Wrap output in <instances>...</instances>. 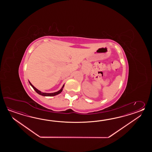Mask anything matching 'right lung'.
Masks as SVG:
<instances>
[{
  "instance_id": "right-lung-1",
  "label": "right lung",
  "mask_w": 152,
  "mask_h": 152,
  "mask_svg": "<svg viewBox=\"0 0 152 152\" xmlns=\"http://www.w3.org/2000/svg\"><path fill=\"white\" fill-rule=\"evenodd\" d=\"M29 83L30 84V85L32 86V88H34V90L37 93V94H40V95H42V96H49V97H52V96H56V95H57V94H60L61 92H62V91L63 90V87H64V85H63V86L61 88V89L60 90L58 91V92H54V93H50V94H48V93H43V92H41L40 91L38 90L37 88H36L35 87H34L33 85H32V84H31V83L29 81Z\"/></svg>"
}]
</instances>
